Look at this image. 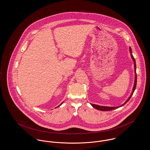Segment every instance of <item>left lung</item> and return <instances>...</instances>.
I'll use <instances>...</instances> for the list:
<instances>
[{
	"instance_id": "8db88e82",
	"label": "left lung",
	"mask_w": 150,
	"mask_h": 150,
	"mask_svg": "<svg viewBox=\"0 0 150 150\" xmlns=\"http://www.w3.org/2000/svg\"><path fill=\"white\" fill-rule=\"evenodd\" d=\"M130 52L132 53V49L131 47H130ZM132 59L134 61V66H135V83H134V87H133V89H132V93L131 94V95L130 96V97L128 98V99L126 100V101L123 104V105L121 106H122L124 105L127 101H129V100L130 99V98L132 96V94H133V92H134L135 88H136V86H137V72H136V63H135V58H134V57L132 56ZM92 106L93 107H94L95 108L97 109L98 110H101V111H109V110H112L113 109H115L117 108H118L119 107H109V106H100L97 105L96 104H91Z\"/></svg>"
}]
</instances>
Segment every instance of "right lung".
<instances>
[{
	"label": "right lung",
	"instance_id": "right-lung-1",
	"mask_svg": "<svg viewBox=\"0 0 150 150\" xmlns=\"http://www.w3.org/2000/svg\"><path fill=\"white\" fill-rule=\"evenodd\" d=\"M58 106H59V105Z\"/></svg>",
	"mask_w": 150,
	"mask_h": 150
}]
</instances>
